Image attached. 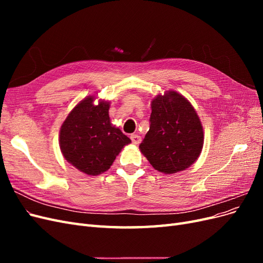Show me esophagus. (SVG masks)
Wrapping results in <instances>:
<instances>
[{
	"label": "esophagus",
	"mask_w": 263,
	"mask_h": 263,
	"mask_svg": "<svg viewBox=\"0 0 263 263\" xmlns=\"http://www.w3.org/2000/svg\"><path fill=\"white\" fill-rule=\"evenodd\" d=\"M130 139H132L134 145H139L140 141H141V138H140V136H138V135H132Z\"/></svg>",
	"instance_id": "1"
}]
</instances>
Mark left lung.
<instances>
[{
	"mask_svg": "<svg viewBox=\"0 0 263 263\" xmlns=\"http://www.w3.org/2000/svg\"><path fill=\"white\" fill-rule=\"evenodd\" d=\"M203 144L200 117L183 95L166 91L151 101L150 127L139 148L156 170L171 174L187 169Z\"/></svg>",
	"mask_w": 263,
	"mask_h": 263,
	"instance_id": "8db88e82",
	"label": "left lung"
}]
</instances>
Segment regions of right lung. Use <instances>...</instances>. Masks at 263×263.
Instances as JSON below:
<instances>
[{"mask_svg":"<svg viewBox=\"0 0 263 263\" xmlns=\"http://www.w3.org/2000/svg\"><path fill=\"white\" fill-rule=\"evenodd\" d=\"M94 97L82 100L63 122L59 145L66 160L87 176L107 171L116 156L132 140L112 125L109 102L94 104Z\"/></svg>","mask_w":263,"mask_h":263,"instance_id":"1","label":"right lung"}]
</instances>
